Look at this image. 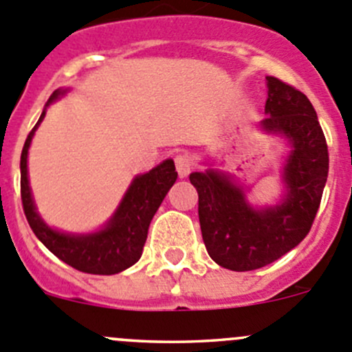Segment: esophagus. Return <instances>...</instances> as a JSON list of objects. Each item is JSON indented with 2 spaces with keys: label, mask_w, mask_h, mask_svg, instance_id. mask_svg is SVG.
I'll list each match as a JSON object with an SVG mask.
<instances>
[{
  "label": "esophagus",
  "mask_w": 352,
  "mask_h": 352,
  "mask_svg": "<svg viewBox=\"0 0 352 352\" xmlns=\"http://www.w3.org/2000/svg\"><path fill=\"white\" fill-rule=\"evenodd\" d=\"M174 164H176V170H178L179 178H186L193 169V162L186 153H178L174 157Z\"/></svg>",
  "instance_id": "esophagus-1"
}]
</instances>
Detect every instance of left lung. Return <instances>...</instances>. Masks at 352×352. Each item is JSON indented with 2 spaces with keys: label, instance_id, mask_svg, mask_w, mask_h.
I'll use <instances>...</instances> for the list:
<instances>
[{
  "label": "left lung",
  "instance_id": "obj_1",
  "mask_svg": "<svg viewBox=\"0 0 352 352\" xmlns=\"http://www.w3.org/2000/svg\"><path fill=\"white\" fill-rule=\"evenodd\" d=\"M267 100L259 128L290 146L282 169L283 195L257 207L230 174L214 169L192 173L199 192V219L210 259L232 271L271 264L309 233L329 176V148L320 120L304 93L267 76Z\"/></svg>",
  "mask_w": 352,
  "mask_h": 352
}]
</instances>
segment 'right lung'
<instances>
[{"instance_id":"add662e5","label":"right lung","mask_w":352,"mask_h":352,"mask_svg":"<svg viewBox=\"0 0 352 352\" xmlns=\"http://www.w3.org/2000/svg\"><path fill=\"white\" fill-rule=\"evenodd\" d=\"M69 89H56L43 109L41 117L29 133L20 155V193L29 226L43 245L58 259L82 273L116 274L128 270L142 257L143 245L148 235V226L157 209L162 204L178 173L173 159H166L145 174H138L124 193L116 212L102 228L93 233H67L52 228L36 209L29 186L28 155L32 136L46 116V109Z\"/></svg>"}]
</instances>
